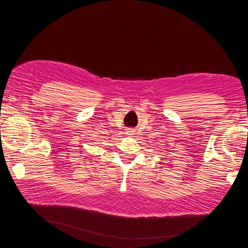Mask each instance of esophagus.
<instances>
[{"mask_svg":"<svg viewBox=\"0 0 248 248\" xmlns=\"http://www.w3.org/2000/svg\"><path fill=\"white\" fill-rule=\"evenodd\" d=\"M126 133H127V135H128V136H132V135H134V134H133L134 132L132 131V129H131V128H129V129H128V131H127Z\"/></svg>","mask_w":248,"mask_h":248,"instance_id":"obj_1","label":"esophagus"}]
</instances>
